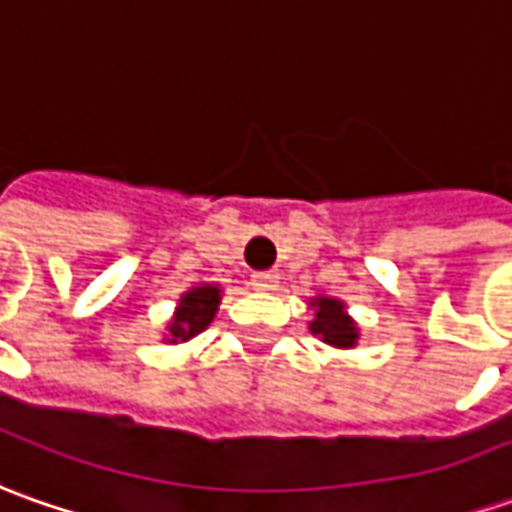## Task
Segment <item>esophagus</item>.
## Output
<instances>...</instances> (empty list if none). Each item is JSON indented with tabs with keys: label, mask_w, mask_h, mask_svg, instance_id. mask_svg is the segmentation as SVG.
I'll use <instances>...</instances> for the list:
<instances>
[{
	"label": "esophagus",
	"mask_w": 512,
	"mask_h": 512,
	"mask_svg": "<svg viewBox=\"0 0 512 512\" xmlns=\"http://www.w3.org/2000/svg\"><path fill=\"white\" fill-rule=\"evenodd\" d=\"M277 274L274 271H257V274H252V285H255L257 291H271L274 285H277Z\"/></svg>",
	"instance_id": "esophagus-1"
}]
</instances>
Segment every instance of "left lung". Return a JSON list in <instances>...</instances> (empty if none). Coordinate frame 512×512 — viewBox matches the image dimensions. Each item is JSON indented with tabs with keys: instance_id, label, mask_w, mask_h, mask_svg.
Listing matches in <instances>:
<instances>
[{
	"instance_id": "8db88e82",
	"label": "left lung",
	"mask_w": 512,
	"mask_h": 512,
	"mask_svg": "<svg viewBox=\"0 0 512 512\" xmlns=\"http://www.w3.org/2000/svg\"><path fill=\"white\" fill-rule=\"evenodd\" d=\"M308 308L314 311V319L308 322V330L319 342L330 344L336 350H353L361 336V328L353 316L347 314V305L336 297L319 294L308 300Z\"/></svg>"
}]
</instances>
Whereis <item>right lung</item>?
<instances>
[{"label":"right lung","mask_w":512,"mask_h":512,"mask_svg":"<svg viewBox=\"0 0 512 512\" xmlns=\"http://www.w3.org/2000/svg\"><path fill=\"white\" fill-rule=\"evenodd\" d=\"M221 297H224V291L218 283H201L193 285L190 291H184L176 302V311L170 316V322L165 325V342H190L201 330L210 328V322L218 314Z\"/></svg>","instance_id":"obj_1"}]
</instances>
